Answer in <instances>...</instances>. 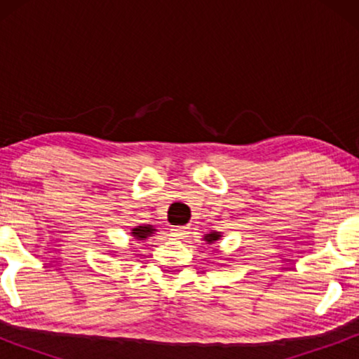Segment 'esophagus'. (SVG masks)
<instances>
[{
    "label": "esophagus",
    "mask_w": 359,
    "mask_h": 359,
    "mask_svg": "<svg viewBox=\"0 0 359 359\" xmlns=\"http://www.w3.org/2000/svg\"><path fill=\"white\" fill-rule=\"evenodd\" d=\"M171 232H173L175 237L183 238L189 233V227H188V225H176V227L171 229Z\"/></svg>",
    "instance_id": "esophagus-1"
}]
</instances>
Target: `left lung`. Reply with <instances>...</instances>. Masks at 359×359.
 <instances>
[{
    "instance_id": "1",
    "label": "left lung",
    "mask_w": 359,
    "mask_h": 359,
    "mask_svg": "<svg viewBox=\"0 0 359 359\" xmlns=\"http://www.w3.org/2000/svg\"><path fill=\"white\" fill-rule=\"evenodd\" d=\"M220 237V235L217 233V232H212V233H209V235H205V242H209V243H212V242H215V240H217Z\"/></svg>"
}]
</instances>
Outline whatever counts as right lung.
Masks as SVG:
<instances>
[{"label": "right lung", "mask_w": 359, "mask_h": 359, "mask_svg": "<svg viewBox=\"0 0 359 359\" xmlns=\"http://www.w3.org/2000/svg\"><path fill=\"white\" fill-rule=\"evenodd\" d=\"M151 232H154V229H151L150 225H139V227L132 230V235H134L137 240H145Z\"/></svg>", "instance_id": "obj_1"}]
</instances>
